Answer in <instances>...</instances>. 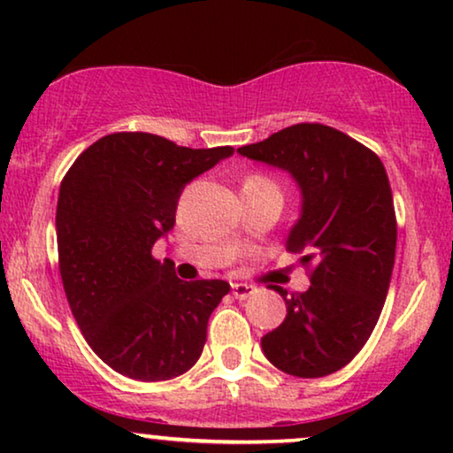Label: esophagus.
<instances>
[{"label": "esophagus", "instance_id": "34e87169", "mask_svg": "<svg viewBox=\"0 0 453 453\" xmlns=\"http://www.w3.org/2000/svg\"><path fill=\"white\" fill-rule=\"evenodd\" d=\"M253 292H256V288H253V285H247V283H234L232 285V294L236 300H247Z\"/></svg>", "mask_w": 453, "mask_h": 453}]
</instances>
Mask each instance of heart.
Segmentation results:
<instances>
[{"label":"heart","instance_id":"1","mask_svg":"<svg viewBox=\"0 0 453 453\" xmlns=\"http://www.w3.org/2000/svg\"><path fill=\"white\" fill-rule=\"evenodd\" d=\"M244 185H249V187H257V185H274L273 180L268 179V176H262V174H251V176H247V179H244V183H242V187Z\"/></svg>","mask_w":453,"mask_h":453}]
</instances>
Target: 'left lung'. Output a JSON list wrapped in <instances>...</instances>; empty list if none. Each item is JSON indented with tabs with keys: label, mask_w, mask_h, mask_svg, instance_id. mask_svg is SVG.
<instances>
[{
	"label": "left lung",
	"mask_w": 453,
	"mask_h": 453,
	"mask_svg": "<svg viewBox=\"0 0 453 453\" xmlns=\"http://www.w3.org/2000/svg\"><path fill=\"white\" fill-rule=\"evenodd\" d=\"M288 170L303 189V215L288 238L311 288L283 296L288 315L262 339L264 356L288 375L341 371L371 339L392 279L396 212L375 150L321 123H296L238 149Z\"/></svg>",
	"instance_id": "8db88e82"
}]
</instances>
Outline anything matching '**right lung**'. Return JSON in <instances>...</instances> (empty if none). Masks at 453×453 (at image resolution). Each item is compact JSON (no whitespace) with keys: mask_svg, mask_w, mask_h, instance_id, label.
I'll return each instance as SVG.
<instances>
[{"mask_svg":"<svg viewBox=\"0 0 453 453\" xmlns=\"http://www.w3.org/2000/svg\"><path fill=\"white\" fill-rule=\"evenodd\" d=\"M232 153L117 132L82 150L61 180V280L82 336L112 371L165 381L202 356L230 283L180 280L173 262L153 257V244L174 227L185 185Z\"/></svg>","mask_w":453,"mask_h":453,"instance_id":"right-lung-1","label":"right lung"}]
</instances>
